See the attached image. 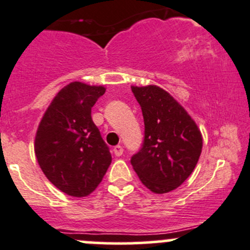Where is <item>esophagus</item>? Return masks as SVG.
Returning a JSON list of instances; mask_svg holds the SVG:
<instances>
[{"label": "esophagus", "mask_w": 250, "mask_h": 250, "mask_svg": "<svg viewBox=\"0 0 250 250\" xmlns=\"http://www.w3.org/2000/svg\"><path fill=\"white\" fill-rule=\"evenodd\" d=\"M113 152H115L116 156H121L123 154V147L121 145H117V146L113 147Z\"/></svg>", "instance_id": "obj_1"}]
</instances>
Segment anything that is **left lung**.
<instances>
[{
	"instance_id": "left-lung-1",
	"label": "left lung",
	"mask_w": 250,
	"mask_h": 250,
	"mask_svg": "<svg viewBox=\"0 0 250 250\" xmlns=\"http://www.w3.org/2000/svg\"><path fill=\"white\" fill-rule=\"evenodd\" d=\"M144 117V142L130 159L142 183L156 194L176 189L192 174L203 138L188 112L156 85L132 86Z\"/></svg>"
}]
</instances>
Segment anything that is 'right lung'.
<instances>
[{"instance_id":"right-lung-1","label":"right lung","mask_w":250,"mask_h":250,"mask_svg":"<svg viewBox=\"0 0 250 250\" xmlns=\"http://www.w3.org/2000/svg\"><path fill=\"white\" fill-rule=\"evenodd\" d=\"M104 86L73 82L58 91L35 135L36 159L48 181L71 197L96 189L112 157L91 118Z\"/></svg>"}]
</instances>
